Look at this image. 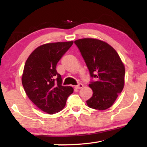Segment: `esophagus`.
Here are the masks:
<instances>
[{"label": "esophagus", "mask_w": 147, "mask_h": 147, "mask_svg": "<svg viewBox=\"0 0 147 147\" xmlns=\"http://www.w3.org/2000/svg\"><path fill=\"white\" fill-rule=\"evenodd\" d=\"M83 88V85H82V84H79L78 85L75 86L76 89H78H78H81V88Z\"/></svg>", "instance_id": "1"}]
</instances>
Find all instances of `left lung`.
<instances>
[{
  "mask_svg": "<svg viewBox=\"0 0 147 147\" xmlns=\"http://www.w3.org/2000/svg\"><path fill=\"white\" fill-rule=\"evenodd\" d=\"M74 43L80 49L90 76L96 79L89 84L93 95L86 103L93 109H108L124 86L125 68L120 56L112 46L101 40L84 38Z\"/></svg>",
  "mask_w": 147,
  "mask_h": 147,
  "instance_id": "1",
  "label": "left lung"
}]
</instances>
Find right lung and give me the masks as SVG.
Here are the masks:
<instances>
[{"label": "right lung", "mask_w": 147, "mask_h": 147, "mask_svg": "<svg viewBox=\"0 0 147 147\" xmlns=\"http://www.w3.org/2000/svg\"><path fill=\"white\" fill-rule=\"evenodd\" d=\"M73 41L42 45L34 50L25 62L22 84L28 97L42 111L53 114L65 107L68 96L74 92L61 85V76L56 65Z\"/></svg>", "instance_id": "add662e5"}]
</instances>
